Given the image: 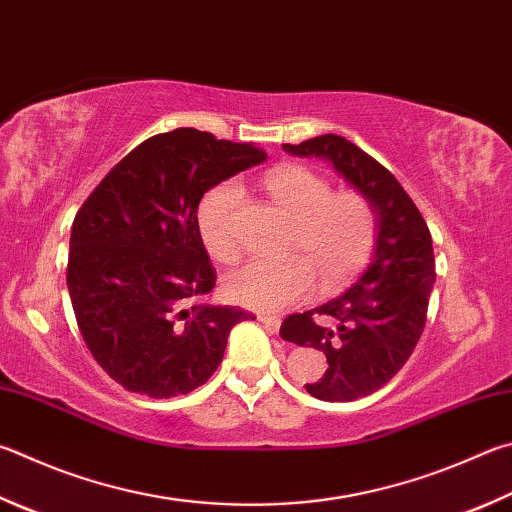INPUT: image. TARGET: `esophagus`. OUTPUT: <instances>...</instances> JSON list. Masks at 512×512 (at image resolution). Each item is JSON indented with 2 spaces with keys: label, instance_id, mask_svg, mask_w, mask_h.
<instances>
[{
  "label": "esophagus",
  "instance_id": "obj_1",
  "mask_svg": "<svg viewBox=\"0 0 512 512\" xmlns=\"http://www.w3.org/2000/svg\"><path fill=\"white\" fill-rule=\"evenodd\" d=\"M257 320L259 322H262V324H266V327L268 329H271V331H280V324H282V320L280 318H273V315H266V313H259L257 315Z\"/></svg>",
  "mask_w": 512,
  "mask_h": 512
}]
</instances>
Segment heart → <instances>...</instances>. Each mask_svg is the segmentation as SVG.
<instances>
[{"mask_svg": "<svg viewBox=\"0 0 512 512\" xmlns=\"http://www.w3.org/2000/svg\"><path fill=\"white\" fill-rule=\"evenodd\" d=\"M271 199L293 219L284 262H248L226 275L224 291L232 302L257 311H280L309 295L313 273L324 291H336L369 262L376 246V215L360 192L340 190L304 165H280L264 176ZM241 188L219 183L206 192L197 210V226L208 253L217 262H235V232Z\"/></svg>", "mask_w": 512, "mask_h": 512, "instance_id": "heart-1", "label": "heart"}]
</instances>
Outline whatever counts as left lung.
Here are the masks:
<instances>
[{"label": "left lung", "mask_w": 512, "mask_h": 512, "mask_svg": "<svg viewBox=\"0 0 512 512\" xmlns=\"http://www.w3.org/2000/svg\"><path fill=\"white\" fill-rule=\"evenodd\" d=\"M293 156L329 161L376 215V250L345 293L284 320L280 336L324 351L329 369L306 392L320 401H356L389 383L421 338L436 280L432 235L410 194L376 159L336 134L282 145Z\"/></svg>", "instance_id": "obj_1"}]
</instances>
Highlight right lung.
I'll list each match as a JSON object with an SVG mask.
<instances>
[{
    "label": "right lung",
    "instance_id": "add662e5",
    "mask_svg": "<svg viewBox=\"0 0 512 512\" xmlns=\"http://www.w3.org/2000/svg\"><path fill=\"white\" fill-rule=\"evenodd\" d=\"M262 161L255 145L181 127L134 147L82 203L69 241L73 313L127 392L190 394L217 371L230 329L253 318L197 302L217 282L197 210L210 188Z\"/></svg>",
    "mask_w": 512,
    "mask_h": 512
}]
</instances>
